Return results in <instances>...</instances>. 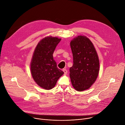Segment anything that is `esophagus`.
<instances>
[{"instance_id": "1", "label": "esophagus", "mask_w": 125, "mask_h": 125, "mask_svg": "<svg viewBox=\"0 0 125 125\" xmlns=\"http://www.w3.org/2000/svg\"><path fill=\"white\" fill-rule=\"evenodd\" d=\"M63 72H64V74L65 75V74H66V73H68V71H67V70H66V69H63Z\"/></svg>"}]
</instances>
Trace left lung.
Listing matches in <instances>:
<instances>
[{"mask_svg":"<svg viewBox=\"0 0 125 125\" xmlns=\"http://www.w3.org/2000/svg\"><path fill=\"white\" fill-rule=\"evenodd\" d=\"M73 65L70 75L74 89L82 92L89 89L97 79L100 62L97 52L87 37L79 35L70 42Z\"/></svg>","mask_w":125,"mask_h":125,"instance_id":"8db88e82","label":"left lung"}]
</instances>
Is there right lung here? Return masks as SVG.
I'll list each match as a JSON object with an SVG mask.
<instances>
[{
  "instance_id": "add662e5",
  "label": "right lung",
  "mask_w": 125,
  "mask_h": 125,
  "mask_svg": "<svg viewBox=\"0 0 125 125\" xmlns=\"http://www.w3.org/2000/svg\"><path fill=\"white\" fill-rule=\"evenodd\" d=\"M61 41L57 37L47 36L36 45L31 63V70L35 82L41 88L49 90L55 86L64 73L57 67L53 53Z\"/></svg>"
}]
</instances>
